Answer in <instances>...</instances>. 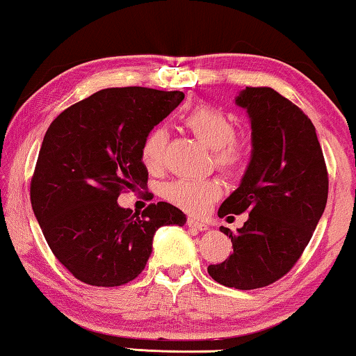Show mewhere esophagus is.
Listing matches in <instances>:
<instances>
[{
  "mask_svg": "<svg viewBox=\"0 0 356 356\" xmlns=\"http://www.w3.org/2000/svg\"><path fill=\"white\" fill-rule=\"evenodd\" d=\"M187 225H188L190 228H195V229H198V231H206L209 228L204 222H201V220H196V218H188L187 220Z\"/></svg>",
  "mask_w": 356,
  "mask_h": 356,
  "instance_id": "34e87169",
  "label": "esophagus"
}]
</instances>
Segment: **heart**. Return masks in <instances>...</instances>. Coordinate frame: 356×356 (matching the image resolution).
<instances>
[{
    "label": "heart",
    "instance_id": "heart-1",
    "mask_svg": "<svg viewBox=\"0 0 356 356\" xmlns=\"http://www.w3.org/2000/svg\"><path fill=\"white\" fill-rule=\"evenodd\" d=\"M184 123L202 144L212 149L216 166L228 176H238L250 160V145L236 138V123L227 112L211 104L191 107L184 115ZM168 133L156 127L145 134L140 144V160L155 171L165 156ZM222 195V185L213 179H176L161 187V196L182 211L201 213Z\"/></svg>",
    "mask_w": 356,
    "mask_h": 356
}]
</instances>
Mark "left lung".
<instances>
[{
	"mask_svg": "<svg viewBox=\"0 0 356 356\" xmlns=\"http://www.w3.org/2000/svg\"><path fill=\"white\" fill-rule=\"evenodd\" d=\"M236 104L249 112L252 158L218 217L249 212L238 233L220 228L233 253L207 273L225 286L255 290L289 273L302 255L328 200V171L314 123L269 87H245Z\"/></svg>",
	"mask_w": 356,
	"mask_h": 356,
	"instance_id": "1",
	"label": "left lung"
}]
</instances>
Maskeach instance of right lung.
<instances>
[{
  "label": "right lung",
  "mask_w": 356,
  "mask_h": 356,
  "mask_svg": "<svg viewBox=\"0 0 356 356\" xmlns=\"http://www.w3.org/2000/svg\"><path fill=\"white\" fill-rule=\"evenodd\" d=\"M184 97L145 87L106 88L50 123L31 177V207L50 250L77 280L128 284L147 264L155 231L187 222L169 202H152L140 216L117 202L122 191L147 185L140 144Z\"/></svg>",
  "instance_id": "right-lung-1"
}]
</instances>
